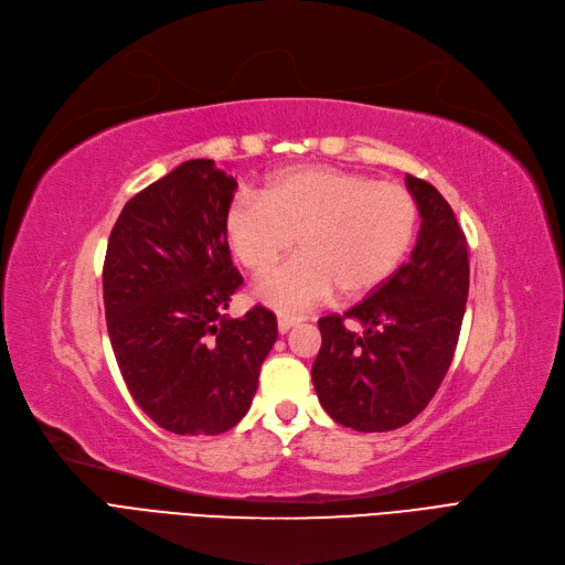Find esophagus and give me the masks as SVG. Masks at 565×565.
Returning a JSON list of instances; mask_svg holds the SVG:
<instances>
[{"mask_svg":"<svg viewBox=\"0 0 565 565\" xmlns=\"http://www.w3.org/2000/svg\"><path fill=\"white\" fill-rule=\"evenodd\" d=\"M301 321H303V317H297V315H280V317H278V331H280V333H287L289 329L301 324Z\"/></svg>","mask_w":565,"mask_h":565,"instance_id":"1","label":"esophagus"}]
</instances>
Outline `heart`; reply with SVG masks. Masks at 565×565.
Listing matches in <instances>:
<instances>
[{"mask_svg": "<svg viewBox=\"0 0 565 565\" xmlns=\"http://www.w3.org/2000/svg\"><path fill=\"white\" fill-rule=\"evenodd\" d=\"M418 227V206L405 185L327 166L282 170L268 179L259 200L238 195L223 216L234 259L255 278V297L278 312H303L382 287L407 257Z\"/></svg>", "mask_w": 565, "mask_h": 565, "instance_id": "b5f03b06", "label": "heart"}]
</instances>
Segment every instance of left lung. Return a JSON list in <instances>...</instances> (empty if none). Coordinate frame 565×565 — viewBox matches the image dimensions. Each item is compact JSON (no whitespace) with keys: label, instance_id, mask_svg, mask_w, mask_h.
Returning a JSON list of instances; mask_svg holds the SVG:
<instances>
[{"label":"left lung","instance_id":"obj_1","mask_svg":"<svg viewBox=\"0 0 565 565\" xmlns=\"http://www.w3.org/2000/svg\"><path fill=\"white\" fill-rule=\"evenodd\" d=\"M407 188L420 213L409 262L352 310L317 321V397L335 423L359 433L412 423L441 386L462 329L467 236L433 183L407 174ZM344 318L359 320L364 333L349 332Z\"/></svg>","mask_w":565,"mask_h":565}]
</instances>
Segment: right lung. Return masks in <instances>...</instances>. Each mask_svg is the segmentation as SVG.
<instances>
[{
	"mask_svg": "<svg viewBox=\"0 0 565 565\" xmlns=\"http://www.w3.org/2000/svg\"><path fill=\"white\" fill-rule=\"evenodd\" d=\"M236 179L185 160L128 200L103 264V301L121 377L138 407L174 435H221L250 409L278 338L271 310L230 319L244 278L223 216Z\"/></svg>",
	"mask_w": 565,
	"mask_h": 565,
	"instance_id": "add662e5",
	"label": "right lung"
}]
</instances>
